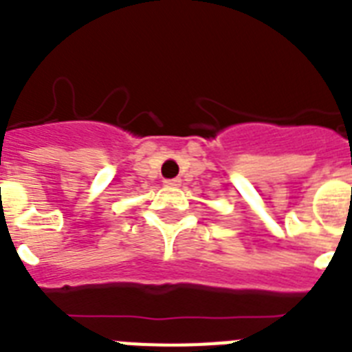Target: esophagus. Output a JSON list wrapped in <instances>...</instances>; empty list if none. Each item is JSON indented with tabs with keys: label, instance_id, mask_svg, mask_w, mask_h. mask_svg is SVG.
Segmentation results:
<instances>
[{
	"label": "esophagus",
	"instance_id": "esophagus-1",
	"mask_svg": "<svg viewBox=\"0 0 352 352\" xmlns=\"http://www.w3.org/2000/svg\"><path fill=\"white\" fill-rule=\"evenodd\" d=\"M164 184L170 186V188H175V186L181 184V181H179V179H166V181H164Z\"/></svg>",
	"mask_w": 352,
	"mask_h": 352
}]
</instances>
